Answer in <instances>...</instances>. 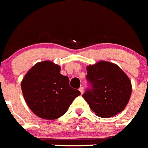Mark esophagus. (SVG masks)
I'll return each mask as SVG.
<instances>
[{
    "label": "esophagus",
    "mask_w": 148,
    "mask_h": 148,
    "mask_svg": "<svg viewBox=\"0 0 148 148\" xmlns=\"http://www.w3.org/2000/svg\"><path fill=\"white\" fill-rule=\"evenodd\" d=\"M79 91H80V92H81V94H83L84 92V88L82 87V86H81L79 88Z\"/></svg>",
    "instance_id": "esophagus-1"
}]
</instances>
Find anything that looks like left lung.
I'll list each match as a JSON object with an SVG mask.
<instances>
[{
    "label": "left lung",
    "instance_id": "obj_1",
    "mask_svg": "<svg viewBox=\"0 0 148 148\" xmlns=\"http://www.w3.org/2000/svg\"><path fill=\"white\" fill-rule=\"evenodd\" d=\"M92 89L82 95L92 112L101 118H111L122 112L129 101L131 80L118 65L99 61L86 67Z\"/></svg>",
    "mask_w": 148,
    "mask_h": 148
}]
</instances>
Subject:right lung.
<instances>
[{
    "label": "right lung",
    "mask_w": 148,
    "mask_h": 148,
    "mask_svg": "<svg viewBox=\"0 0 148 148\" xmlns=\"http://www.w3.org/2000/svg\"><path fill=\"white\" fill-rule=\"evenodd\" d=\"M61 67L47 60L37 62L21 82L23 98L29 109L42 119L54 120L67 112L80 92L71 88Z\"/></svg>",
    "instance_id": "add662e5"
}]
</instances>
